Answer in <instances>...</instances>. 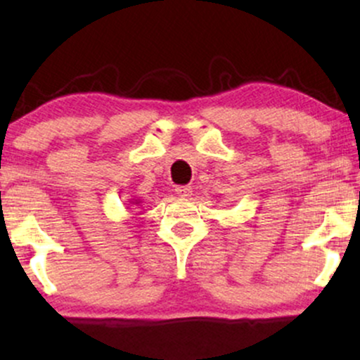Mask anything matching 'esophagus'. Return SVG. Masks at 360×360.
Instances as JSON below:
<instances>
[{
    "label": "esophagus",
    "mask_w": 360,
    "mask_h": 360,
    "mask_svg": "<svg viewBox=\"0 0 360 360\" xmlns=\"http://www.w3.org/2000/svg\"><path fill=\"white\" fill-rule=\"evenodd\" d=\"M191 193H193L191 186H177V188H176V194H177V196H181V198L191 196Z\"/></svg>",
    "instance_id": "obj_1"
}]
</instances>
